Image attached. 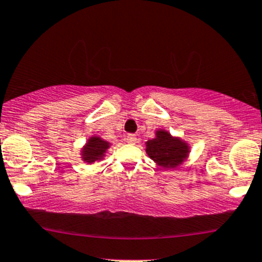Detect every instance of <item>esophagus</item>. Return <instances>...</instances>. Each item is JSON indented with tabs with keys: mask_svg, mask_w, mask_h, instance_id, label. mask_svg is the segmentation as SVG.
Listing matches in <instances>:
<instances>
[{
	"mask_svg": "<svg viewBox=\"0 0 262 262\" xmlns=\"http://www.w3.org/2000/svg\"><path fill=\"white\" fill-rule=\"evenodd\" d=\"M126 142H127V143H131V145H135V143L137 142V137H136V135H132V134L127 135V137H126Z\"/></svg>",
	"mask_w": 262,
	"mask_h": 262,
	"instance_id": "obj_1",
	"label": "esophagus"
}]
</instances>
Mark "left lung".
Here are the masks:
<instances>
[{
    "label": "left lung",
    "instance_id": "1",
    "mask_svg": "<svg viewBox=\"0 0 262 262\" xmlns=\"http://www.w3.org/2000/svg\"><path fill=\"white\" fill-rule=\"evenodd\" d=\"M156 135V139L146 142L147 155L164 168H174L183 162L189 152L187 143L163 130L157 131Z\"/></svg>",
    "mask_w": 262,
    "mask_h": 262
}]
</instances>
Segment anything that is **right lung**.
Instances as JSON below:
<instances>
[{
	"mask_svg": "<svg viewBox=\"0 0 262 262\" xmlns=\"http://www.w3.org/2000/svg\"><path fill=\"white\" fill-rule=\"evenodd\" d=\"M108 143L102 141L99 137H92L88 141L86 146L83 149V158L86 162L93 163L94 161L101 160L102 156H104L105 151L107 149Z\"/></svg>",
	"mask_w": 262,
	"mask_h": 262,
	"instance_id": "obj_1",
	"label": "right lung"
}]
</instances>
